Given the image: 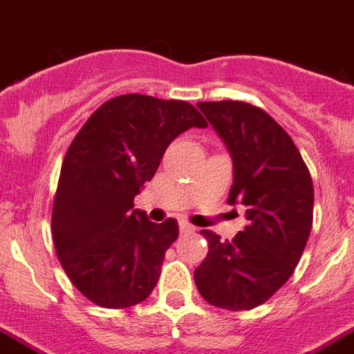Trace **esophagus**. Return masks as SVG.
Segmentation results:
<instances>
[{"instance_id": "1", "label": "esophagus", "mask_w": 354, "mask_h": 354, "mask_svg": "<svg viewBox=\"0 0 354 354\" xmlns=\"http://www.w3.org/2000/svg\"><path fill=\"white\" fill-rule=\"evenodd\" d=\"M180 230H181V232H183V234L194 232V230H196V227L190 225V223H188V222H181V223H180Z\"/></svg>"}]
</instances>
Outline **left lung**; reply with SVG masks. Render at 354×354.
<instances>
[{
    "instance_id": "1",
    "label": "left lung",
    "mask_w": 354,
    "mask_h": 354,
    "mask_svg": "<svg viewBox=\"0 0 354 354\" xmlns=\"http://www.w3.org/2000/svg\"><path fill=\"white\" fill-rule=\"evenodd\" d=\"M234 162L230 206L246 207L248 225L232 241L201 230L209 252L194 272L214 307L246 311L269 300L295 270L313 227L311 173L288 132L243 101L197 102Z\"/></svg>"
}]
</instances>
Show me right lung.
I'll return each mask as SVG.
<instances>
[{"label": "right lung", "mask_w": 354, "mask_h": 354, "mask_svg": "<svg viewBox=\"0 0 354 354\" xmlns=\"http://www.w3.org/2000/svg\"><path fill=\"white\" fill-rule=\"evenodd\" d=\"M190 127H207L190 102L124 94L101 104L69 145L52 237L64 272L95 306L131 307L153 292L178 222H150L134 197Z\"/></svg>", "instance_id": "add662e5"}]
</instances>
